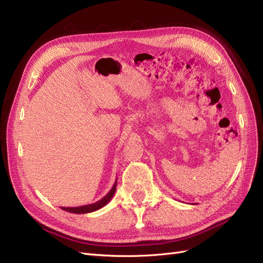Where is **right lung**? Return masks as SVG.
I'll use <instances>...</instances> for the list:
<instances>
[{"mask_svg": "<svg viewBox=\"0 0 263 263\" xmlns=\"http://www.w3.org/2000/svg\"><path fill=\"white\" fill-rule=\"evenodd\" d=\"M116 184H117V178L115 180V183L112 187V189L108 192L102 199H100V200L95 202V203H90V204H86V205H81V206H74V208H65V206H62L63 210H65L67 212H70V213H76V214H85V213H90V212H93V211H97L99 209H101V208H103L105 204L108 203V201L111 200L112 197L114 196L115 194V190H116Z\"/></svg>", "mask_w": 263, "mask_h": 263, "instance_id": "1", "label": "right lung"}]
</instances>
